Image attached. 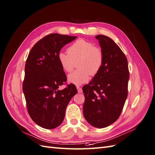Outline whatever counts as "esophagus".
Returning <instances> with one entry per match:
<instances>
[{"instance_id": "obj_1", "label": "esophagus", "mask_w": 155, "mask_h": 155, "mask_svg": "<svg viewBox=\"0 0 155 155\" xmlns=\"http://www.w3.org/2000/svg\"><path fill=\"white\" fill-rule=\"evenodd\" d=\"M77 90H78V93H82V89L81 87L77 86Z\"/></svg>"}]
</instances>
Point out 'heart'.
I'll list each match as a JSON object with an SVG mask.
<instances>
[{"mask_svg": "<svg viewBox=\"0 0 155 155\" xmlns=\"http://www.w3.org/2000/svg\"><path fill=\"white\" fill-rule=\"evenodd\" d=\"M68 53L62 51L58 54V61L63 70L71 72L77 62L78 70L69 74V83L80 86L86 83L90 75H95L102 68L104 54L101 48L84 39H78L68 49Z\"/></svg>", "mask_w": 155, "mask_h": 155, "instance_id": "1", "label": "heart"}]
</instances>
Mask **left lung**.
<instances>
[{
    "label": "left lung",
    "instance_id": "1",
    "mask_svg": "<svg viewBox=\"0 0 155 155\" xmlns=\"http://www.w3.org/2000/svg\"><path fill=\"white\" fill-rule=\"evenodd\" d=\"M95 38L104 61L101 70L82 87L83 113L92 126L104 128L115 122L122 111L127 97L129 73L127 58L118 45L103 35Z\"/></svg>",
    "mask_w": 155,
    "mask_h": 155
}]
</instances>
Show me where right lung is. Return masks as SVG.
I'll return each mask as SVG.
<instances>
[{"mask_svg":"<svg viewBox=\"0 0 155 155\" xmlns=\"http://www.w3.org/2000/svg\"><path fill=\"white\" fill-rule=\"evenodd\" d=\"M77 37L48 35L35 44L28 54L22 89L29 116L42 128L54 129L62 123L67 106L77 93L73 84L58 89L67 77L58 61L61 49Z\"/></svg>","mask_w":155,"mask_h":155,"instance_id":"add662e5","label":"right lung"}]
</instances>
